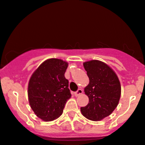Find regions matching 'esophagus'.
Segmentation results:
<instances>
[{
	"instance_id": "34e87169",
	"label": "esophagus",
	"mask_w": 145,
	"mask_h": 145,
	"mask_svg": "<svg viewBox=\"0 0 145 145\" xmlns=\"http://www.w3.org/2000/svg\"><path fill=\"white\" fill-rule=\"evenodd\" d=\"M83 89H78V90L76 91V92L74 93V94H75L76 97H78V96H79V95H80V94H83Z\"/></svg>"
}]
</instances>
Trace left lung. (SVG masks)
I'll return each instance as SVG.
<instances>
[{"mask_svg":"<svg viewBox=\"0 0 145 145\" xmlns=\"http://www.w3.org/2000/svg\"><path fill=\"white\" fill-rule=\"evenodd\" d=\"M89 83L84 89L89 103L80 108L83 116L100 121L116 108L121 96V85L117 74L107 64L93 60L83 63Z\"/></svg>","mask_w":145,"mask_h":145,"instance_id":"left-lung-1","label":"left lung"}]
</instances>
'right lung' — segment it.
Returning a JSON list of instances; mask_svg holds the SVG:
<instances>
[{
    "instance_id": "add662e5",
    "label": "right lung",
    "mask_w": 145,
    "mask_h": 145,
    "mask_svg": "<svg viewBox=\"0 0 145 145\" xmlns=\"http://www.w3.org/2000/svg\"><path fill=\"white\" fill-rule=\"evenodd\" d=\"M68 62L51 58L33 72L28 87V101L35 114L44 121L58 118L71 97L65 73Z\"/></svg>"
}]
</instances>
